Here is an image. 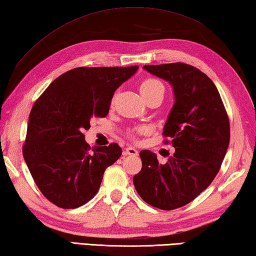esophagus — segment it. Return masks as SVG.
I'll list each match as a JSON object with an SVG mask.
<instances>
[{"label": "esophagus", "mask_w": 256, "mask_h": 256, "mask_svg": "<svg viewBox=\"0 0 256 256\" xmlns=\"http://www.w3.org/2000/svg\"><path fill=\"white\" fill-rule=\"evenodd\" d=\"M125 153H126V154H128V156H138V151L136 150V148H133V146H128V148H126V150H125Z\"/></svg>", "instance_id": "34e87169"}]
</instances>
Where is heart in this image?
I'll return each instance as SVG.
<instances>
[{
  "instance_id": "obj_1",
  "label": "heart",
  "mask_w": 256,
  "mask_h": 256,
  "mask_svg": "<svg viewBox=\"0 0 256 256\" xmlns=\"http://www.w3.org/2000/svg\"><path fill=\"white\" fill-rule=\"evenodd\" d=\"M164 92V87L159 80H153V78H148V80H143L141 82L140 92L143 97H146L148 95H150L152 92Z\"/></svg>"
}]
</instances>
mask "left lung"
<instances>
[{
  "mask_svg": "<svg viewBox=\"0 0 256 256\" xmlns=\"http://www.w3.org/2000/svg\"><path fill=\"white\" fill-rule=\"evenodd\" d=\"M144 70L168 82L174 103L164 126L174 153L164 164L142 150V169L133 184L144 202L171 210L187 205L215 178L228 148L230 120L210 78L190 64H146Z\"/></svg>",
  "mask_w": 256,
  "mask_h": 256,
  "instance_id": "left-lung-1",
  "label": "left lung"
}]
</instances>
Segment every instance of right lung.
I'll use <instances>...</instances> for the list:
<instances>
[{
  "mask_svg": "<svg viewBox=\"0 0 256 256\" xmlns=\"http://www.w3.org/2000/svg\"><path fill=\"white\" fill-rule=\"evenodd\" d=\"M138 67L75 68L50 84L29 116L23 158L49 202L77 208L94 198L104 171L122 154L118 144L90 146L84 132L108 114L115 90Z\"/></svg>",
  "mask_w": 256,
  "mask_h": 256,
  "instance_id": "obj_1",
  "label": "right lung"
}]
</instances>
